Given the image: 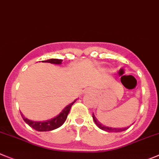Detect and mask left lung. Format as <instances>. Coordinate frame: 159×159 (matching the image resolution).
Segmentation results:
<instances>
[{"instance_id": "obj_1", "label": "left lung", "mask_w": 159, "mask_h": 159, "mask_svg": "<svg viewBox=\"0 0 159 159\" xmlns=\"http://www.w3.org/2000/svg\"><path fill=\"white\" fill-rule=\"evenodd\" d=\"M93 120H94L95 123L96 124V125H97L100 129L103 130V131L108 132V133H119V132L125 131V130L128 129L129 128V127H127V128H111V127L105 126V125H103V124H101L100 121H98L97 118L95 117V115H93Z\"/></svg>"}]
</instances>
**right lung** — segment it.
Here are the masks:
<instances>
[{"instance_id": "right-lung-1", "label": "right lung", "mask_w": 159, "mask_h": 159, "mask_svg": "<svg viewBox=\"0 0 159 159\" xmlns=\"http://www.w3.org/2000/svg\"><path fill=\"white\" fill-rule=\"evenodd\" d=\"M43 62L54 63V64H60V63H62V59H48V60H44V61ZM75 101H76V100H75L74 102H72L71 103H70L68 106H66L59 115L55 117L54 118H52L51 120H48V121H30V120L25 118L22 113H21V116L26 124L29 125L31 128L37 130V131L38 132L51 131V130L56 129L60 127L65 122V121L66 120V118H67L68 114H69L70 110L71 107H72V105L75 103Z\"/></svg>"}]
</instances>
